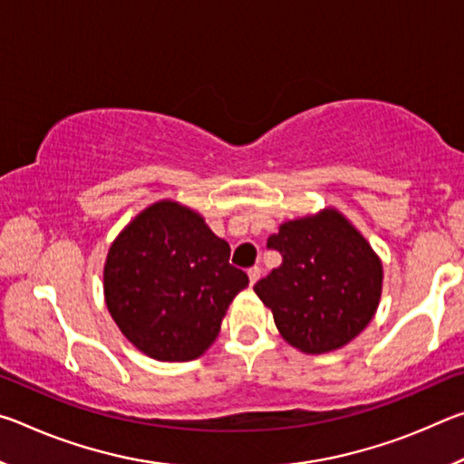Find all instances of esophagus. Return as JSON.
I'll use <instances>...</instances> for the list:
<instances>
[{
    "mask_svg": "<svg viewBox=\"0 0 464 464\" xmlns=\"http://www.w3.org/2000/svg\"><path fill=\"white\" fill-rule=\"evenodd\" d=\"M260 274H262V270L257 268V266H256V268H249V270H247V276H249V286H254L256 282L260 280Z\"/></svg>",
    "mask_w": 464,
    "mask_h": 464,
    "instance_id": "obj_1",
    "label": "esophagus"
}]
</instances>
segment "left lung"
<instances>
[{
    "label": "left lung",
    "instance_id": "8db88e82",
    "mask_svg": "<svg viewBox=\"0 0 464 464\" xmlns=\"http://www.w3.org/2000/svg\"><path fill=\"white\" fill-rule=\"evenodd\" d=\"M268 247L282 264L254 286L280 335L304 354H327L371 324L381 303L382 262L334 207L278 227Z\"/></svg>",
    "mask_w": 464,
    "mask_h": 464
}]
</instances>
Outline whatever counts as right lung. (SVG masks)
<instances>
[{
  "instance_id": "1",
  "label": "right lung",
  "mask_w": 464,
  "mask_h": 464,
  "mask_svg": "<svg viewBox=\"0 0 464 464\" xmlns=\"http://www.w3.org/2000/svg\"><path fill=\"white\" fill-rule=\"evenodd\" d=\"M229 254V243L194 208L169 198L149 204L108 249L104 301L114 324L160 362L202 356L249 285Z\"/></svg>"
}]
</instances>
